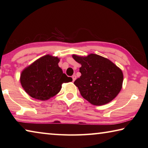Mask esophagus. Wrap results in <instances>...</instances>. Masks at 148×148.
<instances>
[{
    "label": "esophagus",
    "instance_id": "34e87169",
    "mask_svg": "<svg viewBox=\"0 0 148 148\" xmlns=\"http://www.w3.org/2000/svg\"><path fill=\"white\" fill-rule=\"evenodd\" d=\"M72 80H73V82H74L75 80H76V75H73V76H72Z\"/></svg>",
    "mask_w": 148,
    "mask_h": 148
}]
</instances>
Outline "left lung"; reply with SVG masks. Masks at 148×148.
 Listing matches in <instances>:
<instances>
[{"instance_id": "8db88e82", "label": "left lung", "mask_w": 148, "mask_h": 148, "mask_svg": "<svg viewBox=\"0 0 148 148\" xmlns=\"http://www.w3.org/2000/svg\"><path fill=\"white\" fill-rule=\"evenodd\" d=\"M72 57L82 64L81 76L74 84L85 99L95 106H101L116 98L123 81V74L119 67L97 54L87 57L72 55Z\"/></svg>"}]
</instances>
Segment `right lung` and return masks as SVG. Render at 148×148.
I'll use <instances>...</instances> for the list:
<instances>
[{
  "mask_svg": "<svg viewBox=\"0 0 148 148\" xmlns=\"http://www.w3.org/2000/svg\"><path fill=\"white\" fill-rule=\"evenodd\" d=\"M59 59L46 55L22 71L20 82L29 96L40 101L48 100L61 91L62 84L72 81L59 66Z\"/></svg>",
  "mask_w": 148,
  "mask_h": 148,
  "instance_id": "add662e5",
  "label": "right lung"
}]
</instances>
